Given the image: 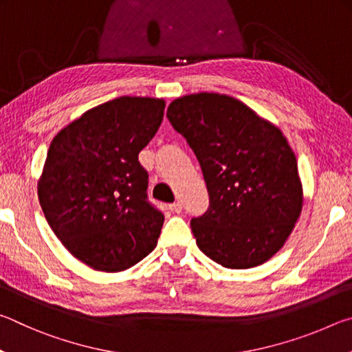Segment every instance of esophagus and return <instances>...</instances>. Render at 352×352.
Returning <instances> with one entry per match:
<instances>
[{"instance_id":"1","label":"esophagus","mask_w":352,"mask_h":352,"mask_svg":"<svg viewBox=\"0 0 352 352\" xmlns=\"http://www.w3.org/2000/svg\"><path fill=\"white\" fill-rule=\"evenodd\" d=\"M169 210H170L172 212L180 214V212H182V210H183V206H182L180 201H175V204H170V205H169Z\"/></svg>"}]
</instances>
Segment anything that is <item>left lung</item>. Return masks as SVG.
Wrapping results in <instances>:
<instances>
[{
  "label": "left lung",
  "instance_id": "1",
  "mask_svg": "<svg viewBox=\"0 0 352 352\" xmlns=\"http://www.w3.org/2000/svg\"><path fill=\"white\" fill-rule=\"evenodd\" d=\"M166 116L194 151L210 194L206 212L190 220L199 248L226 269L264 264L302 208L296 158L281 130L217 93L178 98Z\"/></svg>",
  "mask_w": 352,
  "mask_h": 352
}]
</instances>
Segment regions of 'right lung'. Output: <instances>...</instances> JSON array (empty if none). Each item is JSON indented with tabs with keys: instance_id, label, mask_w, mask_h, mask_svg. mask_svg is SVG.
Segmentation results:
<instances>
[{
	"instance_id": "right-lung-1",
	"label": "right lung",
	"mask_w": 352,
	"mask_h": 352,
	"mask_svg": "<svg viewBox=\"0 0 352 352\" xmlns=\"http://www.w3.org/2000/svg\"><path fill=\"white\" fill-rule=\"evenodd\" d=\"M164 100L121 96L88 110L52 140L38 182L51 230L100 272H121L157 247L163 212L147 200L138 155L164 116Z\"/></svg>"
}]
</instances>
